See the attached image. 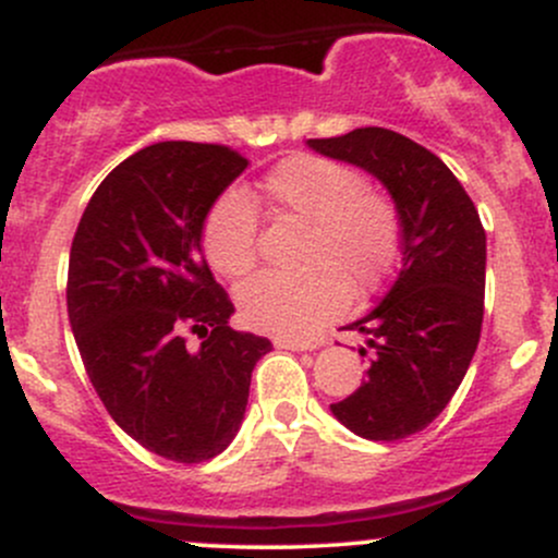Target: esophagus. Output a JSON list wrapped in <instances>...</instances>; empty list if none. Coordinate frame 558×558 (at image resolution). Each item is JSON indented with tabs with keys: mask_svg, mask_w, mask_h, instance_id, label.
<instances>
[{
	"mask_svg": "<svg viewBox=\"0 0 558 558\" xmlns=\"http://www.w3.org/2000/svg\"><path fill=\"white\" fill-rule=\"evenodd\" d=\"M320 344V339H293V336H280V339H275V347L291 349V352H312V349H317Z\"/></svg>",
	"mask_w": 558,
	"mask_h": 558,
	"instance_id": "34e87169",
	"label": "esophagus"
}]
</instances>
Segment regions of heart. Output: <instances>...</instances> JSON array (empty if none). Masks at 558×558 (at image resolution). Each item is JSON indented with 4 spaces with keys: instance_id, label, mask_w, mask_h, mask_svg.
I'll return each instance as SVG.
<instances>
[{
    "instance_id": "1",
    "label": "heart",
    "mask_w": 558,
    "mask_h": 558,
    "mask_svg": "<svg viewBox=\"0 0 558 558\" xmlns=\"http://www.w3.org/2000/svg\"><path fill=\"white\" fill-rule=\"evenodd\" d=\"M269 209L310 225L302 278L262 272L238 291L246 326L272 333H307L349 304V286L365 296L387 283L400 256V219L384 195L373 193L357 169L333 158H283L262 180ZM204 254L219 275L238 278L256 262V211L241 190L219 195L201 228Z\"/></svg>"
}]
</instances>
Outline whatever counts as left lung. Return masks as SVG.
Returning a JSON list of instances; mask_svg holds the SVG:
<instances>
[{"instance_id":"1","label":"left lung","mask_w":558,"mask_h":558,"mask_svg":"<svg viewBox=\"0 0 558 558\" xmlns=\"http://www.w3.org/2000/svg\"><path fill=\"white\" fill-rule=\"evenodd\" d=\"M307 145L365 169L395 201L402 230L397 278L378 307L347 326L365 336L376 357L368 381L330 413L357 437L405 439L448 408L480 344L485 228L442 158L405 134L365 126Z\"/></svg>"}]
</instances>
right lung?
<instances>
[{
  "label": "right lung",
  "mask_w": 558,
  "mask_h": 558,
  "mask_svg": "<svg viewBox=\"0 0 558 558\" xmlns=\"http://www.w3.org/2000/svg\"><path fill=\"white\" fill-rule=\"evenodd\" d=\"M246 167L225 145H148L100 182L73 235L65 299L92 387L116 424L167 461L228 448L251 371L272 349L228 326L235 307L201 254L206 211Z\"/></svg>",
  "instance_id": "1"
}]
</instances>
